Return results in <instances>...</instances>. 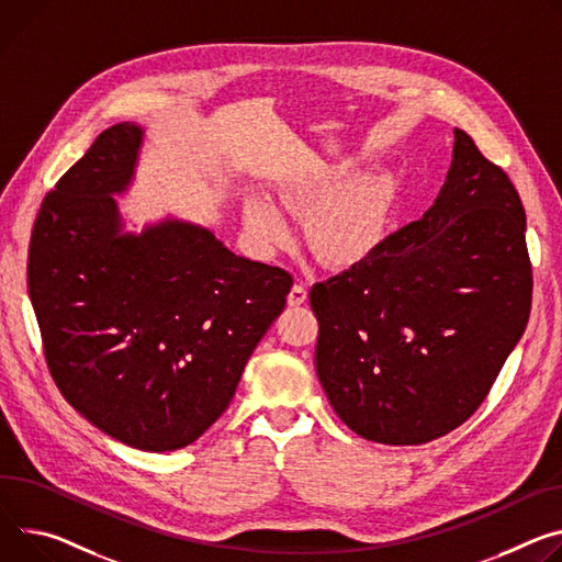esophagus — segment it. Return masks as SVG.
<instances>
[{
    "label": "esophagus",
    "instance_id": "obj_1",
    "mask_svg": "<svg viewBox=\"0 0 562 562\" xmlns=\"http://www.w3.org/2000/svg\"><path fill=\"white\" fill-rule=\"evenodd\" d=\"M304 300H307V289H304L302 284H293L286 295L289 307H300V304H304Z\"/></svg>",
    "mask_w": 562,
    "mask_h": 562
}]
</instances>
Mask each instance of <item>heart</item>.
I'll list each match as a JSON object with an SVG mask.
<instances>
[{
	"mask_svg": "<svg viewBox=\"0 0 562 562\" xmlns=\"http://www.w3.org/2000/svg\"><path fill=\"white\" fill-rule=\"evenodd\" d=\"M356 161H334L278 190L282 209L291 215H312L307 237L318 260L331 269L366 262L385 241L401 183L392 170H372L351 179ZM244 222L248 233L267 248L284 246L291 237L286 215L262 194L246 199Z\"/></svg>",
	"mask_w": 562,
	"mask_h": 562,
	"instance_id": "b5f03b06",
	"label": "heart"
}]
</instances>
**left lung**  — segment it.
<instances>
[{
    "instance_id": "left-lung-1",
    "label": "left lung",
    "mask_w": 562,
    "mask_h": 562,
    "mask_svg": "<svg viewBox=\"0 0 562 562\" xmlns=\"http://www.w3.org/2000/svg\"><path fill=\"white\" fill-rule=\"evenodd\" d=\"M525 231L512 179L454 130L446 183L424 217L312 286L316 372L349 430L417 446L477 411L529 321Z\"/></svg>"
}]
</instances>
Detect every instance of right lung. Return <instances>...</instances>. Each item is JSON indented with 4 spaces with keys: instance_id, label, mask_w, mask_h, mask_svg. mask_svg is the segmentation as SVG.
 <instances>
[{
    "instance_id": "add662e5",
    "label": "right lung",
    "mask_w": 562,
    "mask_h": 562,
    "mask_svg": "<svg viewBox=\"0 0 562 562\" xmlns=\"http://www.w3.org/2000/svg\"><path fill=\"white\" fill-rule=\"evenodd\" d=\"M140 143L134 123L105 130L44 196L26 278L63 396L116 441L166 452L222 417L293 278L190 222L123 233L114 194Z\"/></svg>"
}]
</instances>
